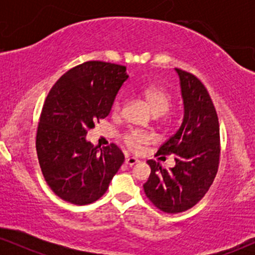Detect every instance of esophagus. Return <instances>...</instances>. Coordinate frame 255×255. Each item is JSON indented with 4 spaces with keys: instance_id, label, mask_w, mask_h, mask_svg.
<instances>
[{
    "instance_id": "obj_1",
    "label": "esophagus",
    "mask_w": 255,
    "mask_h": 255,
    "mask_svg": "<svg viewBox=\"0 0 255 255\" xmlns=\"http://www.w3.org/2000/svg\"><path fill=\"white\" fill-rule=\"evenodd\" d=\"M125 163L127 165H134V164H136V163H139V159H137V158H135V157H127L126 158V160H125Z\"/></svg>"
}]
</instances>
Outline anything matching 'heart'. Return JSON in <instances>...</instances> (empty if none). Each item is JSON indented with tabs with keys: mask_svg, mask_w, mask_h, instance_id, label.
Returning a JSON list of instances; mask_svg holds the SVG:
<instances>
[{
	"mask_svg": "<svg viewBox=\"0 0 255 255\" xmlns=\"http://www.w3.org/2000/svg\"><path fill=\"white\" fill-rule=\"evenodd\" d=\"M141 96L147 102L148 107L151 108L152 113L156 116L164 115L170 109L172 97L168 89L158 84H150L142 87ZM125 97L124 95H119L115 98L113 104L114 114H120L124 110ZM122 142L129 148L130 151H140L145 145L150 144L152 141V135L144 130L131 129L127 130L121 135Z\"/></svg>",
	"mask_w": 255,
	"mask_h": 255,
	"instance_id": "obj_1",
	"label": "heart"
}]
</instances>
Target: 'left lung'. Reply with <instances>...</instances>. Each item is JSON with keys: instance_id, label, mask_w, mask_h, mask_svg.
<instances>
[{"instance_id": "8db88e82", "label": "left lung", "mask_w": 255, "mask_h": 255, "mask_svg": "<svg viewBox=\"0 0 255 255\" xmlns=\"http://www.w3.org/2000/svg\"><path fill=\"white\" fill-rule=\"evenodd\" d=\"M175 69L181 80L183 121L156 156L175 154L176 165L163 169L159 163L147 160L151 174L144 184L148 200L166 213L187 211L204 198L217 175L221 158L218 116L206 87L192 73Z\"/></svg>"}]
</instances>
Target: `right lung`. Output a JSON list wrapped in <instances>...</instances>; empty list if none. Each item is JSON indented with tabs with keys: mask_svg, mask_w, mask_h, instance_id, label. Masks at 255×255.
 <instances>
[{
	"mask_svg": "<svg viewBox=\"0 0 255 255\" xmlns=\"http://www.w3.org/2000/svg\"><path fill=\"white\" fill-rule=\"evenodd\" d=\"M127 78L125 66L89 61L64 73L49 91L38 122L36 148L46 183L62 200L95 203L125 162L115 144L98 152L85 136L109 115Z\"/></svg>",
	"mask_w": 255,
	"mask_h": 255,
	"instance_id": "right-lung-1",
	"label": "right lung"
}]
</instances>
